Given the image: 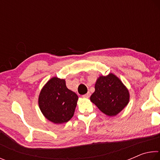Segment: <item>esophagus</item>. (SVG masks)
I'll use <instances>...</instances> for the list:
<instances>
[{
	"label": "esophagus",
	"mask_w": 160,
	"mask_h": 160,
	"mask_svg": "<svg viewBox=\"0 0 160 160\" xmlns=\"http://www.w3.org/2000/svg\"><path fill=\"white\" fill-rule=\"evenodd\" d=\"M90 97V92H88L87 94L82 95V97H84V98H89Z\"/></svg>",
	"instance_id": "1"
}]
</instances>
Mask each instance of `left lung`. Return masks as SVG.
Masks as SVG:
<instances>
[{
	"label": "left lung",
	"mask_w": 160,
	"mask_h": 160,
	"mask_svg": "<svg viewBox=\"0 0 160 160\" xmlns=\"http://www.w3.org/2000/svg\"><path fill=\"white\" fill-rule=\"evenodd\" d=\"M94 88L95 91L90 97L91 102L107 116L117 115L128 104V90L113 73L99 76Z\"/></svg>",
	"instance_id": "left-lung-1"
}]
</instances>
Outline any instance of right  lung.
I'll return each mask as SVG.
<instances>
[{
	"label": "right lung",
	"mask_w": 160,
	"mask_h": 160,
	"mask_svg": "<svg viewBox=\"0 0 160 160\" xmlns=\"http://www.w3.org/2000/svg\"><path fill=\"white\" fill-rule=\"evenodd\" d=\"M78 100V95L67 88L64 79L53 77L40 92L39 107L46 118L61 124L73 116Z\"/></svg>",
	"instance_id": "obj_1"
}]
</instances>
